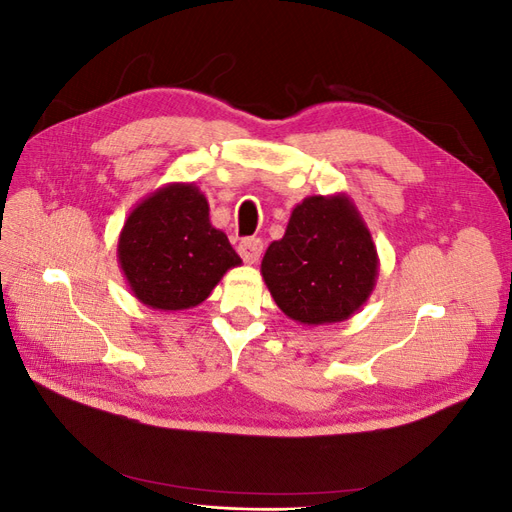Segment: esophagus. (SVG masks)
<instances>
[{
  "label": "esophagus",
  "instance_id": "1",
  "mask_svg": "<svg viewBox=\"0 0 512 512\" xmlns=\"http://www.w3.org/2000/svg\"><path fill=\"white\" fill-rule=\"evenodd\" d=\"M239 254L247 262V265H254V262H258L262 256V241L254 239V237L243 239L239 243Z\"/></svg>",
  "mask_w": 512,
  "mask_h": 512
}]
</instances>
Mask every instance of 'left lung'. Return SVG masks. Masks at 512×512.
I'll return each mask as SVG.
<instances>
[{"label":"left lung","mask_w":512,"mask_h":512,"mask_svg":"<svg viewBox=\"0 0 512 512\" xmlns=\"http://www.w3.org/2000/svg\"><path fill=\"white\" fill-rule=\"evenodd\" d=\"M378 252L348 194L307 196L292 209L284 237L273 241L260 273L273 301L299 324L348 320L378 280Z\"/></svg>","instance_id":"1"}]
</instances>
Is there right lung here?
<instances>
[{"label": "right lung", "instance_id": "right-lung-1", "mask_svg": "<svg viewBox=\"0 0 512 512\" xmlns=\"http://www.w3.org/2000/svg\"><path fill=\"white\" fill-rule=\"evenodd\" d=\"M117 260L134 297L160 312L203 303L241 258L209 220L194 183H168L138 203L117 241Z\"/></svg>", "mask_w": 512, "mask_h": 512}]
</instances>
